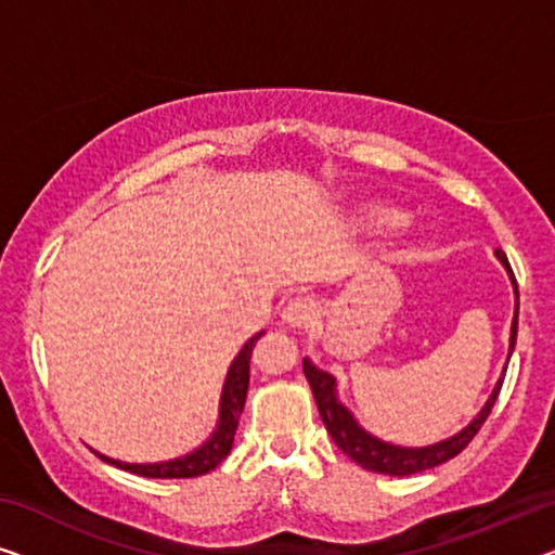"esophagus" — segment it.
I'll list each match as a JSON object with an SVG mask.
<instances>
[{"label": "esophagus", "instance_id": "obj_1", "mask_svg": "<svg viewBox=\"0 0 555 555\" xmlns=\"http://www.w3.org/2000/svg\"><path fill=\"white\" fill-rule=\"evenodd\" d=\"M319 317V306L313 299H306V296H296V299L288 301L281 311V324L288 328H306L311 326Z\"/></svg>", "mask_w": 555, "mask_h": 555}]
</instances>
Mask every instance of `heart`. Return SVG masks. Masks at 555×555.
Masks as SVG:
<instances>
[{
  "mask_svg": "<svg viewBox=\"0 0 555 555\" xmlns=\"http://www.w3.org/2000/svg\"><path fill=\"white\" fill-rule=\"evenodd\" d=\"M351 214H353V224L363 231L382 229V227L393 224V221L399 219V211L384 202H359L353 204Z\"/></svg>",
  "mask_w": 555,
  "mask_h": 555,
  "instance_id": "heart-1",
  "label": "heart"
}]
</instances>
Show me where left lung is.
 Here are the masks:
<instances>
[{
	"mask_svg": "<svg viewBox=\"0 0 555 555\" xmlns=\"http://www.w3.org/2000/svg\"><path fill=\"white\" fill-rule=\"evenodd\" d=\"M495 259L511 279V286H514V321H511V336H508V357H506V366L511 361V353H514L516 346V334H518V284L514 279V271H511V263L506 259V254L501 249H495ZM506 366H503V374H506ZM304 374L309 378V386L313 391V399H317L319 406V416L324 421L326 431L334 438V443L341 449L346 456L351 461H357L359 466L366 470H376V474H386V476H411L418 474V470L441 466L449 459L456 456L463 449H466L470 438L478 434V428L483 426V421L489 418V413L493 409L495 399H499L501 384H503V374L499 382H495L493 391L489 399H486L483 409L470 418V424H466L449 438H441V441L428 443V446H401V443H391L384 441V438L374 436L366 431L359 424V418L353 416V411L346 406L338 396V382L334 374L319 369L309 357L304 359Z\"/></svg>",
	"mask_w": 555,
	"mask_h": 555,
	"instance_id": "left-lung-1",
	"label": "left lung"
}]
</instances>
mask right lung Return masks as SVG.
I'll return each instance as SVG.
<instances>
[{
    "instance_id": "obj_1",
    "label": "right lung",
    "mask_w": 555,
    "mask_h": 555,
    "mask_svg": "<svg viewBox=\"0 0 555 555\" xmlns=\"http://www.w3.org/2000/svg\"><path fill=\"white\" fill-rule=\"evenodd\" d=\"M263 334H267V331L254 334L249 341L244 344V349L236 353V359L231 361L224 386H221L217 426H214L211 436L206 438L202 446H196L194 451L184 453V456H177L169 461H154V463H129V461L106 456V453H99L96 449L92 451L99 459L109 463V466H117L121 470H129V474L144 476V478H194V476L209 474L211 468H217L219 463L229 456L231 446H234L238 416H242L246 393H249L251 351Z\"/></svg>"
}]
</instances>
